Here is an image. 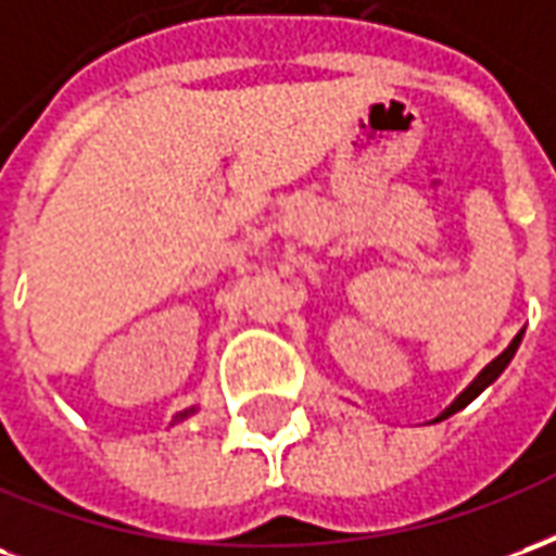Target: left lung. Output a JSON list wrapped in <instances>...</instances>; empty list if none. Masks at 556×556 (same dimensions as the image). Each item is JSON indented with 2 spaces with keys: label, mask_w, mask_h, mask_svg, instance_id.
Here are the masks:
<instances>
[{
  "label": "left lung",
  "mask_w": 556,
  "mask_h": 556,
  "mask_svg": "<svg viewBox=\"0 0 556 556\" xmlns=\"http://www.w3.org/2000/svg\"><path fill=\"white\" fill-rule=\"evenodd\" d=\"M521 337H525V330H521V333H518V337H515L513 342H509V349L503 351L501 357H494V361H491L489 366H485V369H482V372H479L477 378H473V384L467 387L465 393H462V396L455 399L453 405H450V408L443 410V414H441V417H438V419L453 417L455 410L467 408V405H470V402H473V399H477L479 393H482V390H485V387L491 384V381H497V375H501L503 369L509 366V361H513V357H515V351H518V345H521Z\"/></svg>",
  "instance_id": "left-lung-1"
}]
</instances>
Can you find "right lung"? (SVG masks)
<instances>
[{"instance_id": "obj_1", "label": "right lung", "mask_w": 556, "mask_h": 556, "mask_svg": "<svg viewBox=\"0 0 556 556\" xmlns=\"http://www.w3.org/2000/svg\"><path fill=\"white\" fill-rule=\"evenodd\" d=\"M195 408H187V410H181V414H178V417H175V422H178V419H184V417H190V414H193Z\"/></svg>"}]
</instances>
